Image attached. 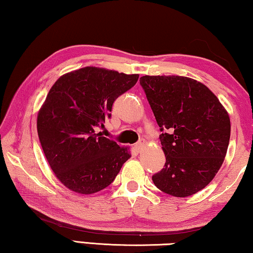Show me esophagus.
I'll return each mask as SVG.
<instances>
[{"label":"esophagus","mask_w":253,"mask_h":253,"mask_svg":"<svg viewBox=\"0 0 253 253\" xmlns=\"http://www.w3.org/2000/svg\"><path fill=\"white\" fill-rule=\"evenodd\" d=\"M144 145H145V140H140V142H138L135 145V148L138 152H140V151H142V148L144 147Z\"/></svg>","instance_id":"esophagus-1"}]
</instances>
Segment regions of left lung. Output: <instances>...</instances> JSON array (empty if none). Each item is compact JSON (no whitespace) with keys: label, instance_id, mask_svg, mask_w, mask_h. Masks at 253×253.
I'll use <instances>...</instances> for the list:
<instances>
[{"label":"left lung","instance_id":"1","mask_svg":"<svg viewBox=\"0 0 253 253\" xmlns=\"http://www.w3.org/2000/svg\"><path fill=\"white\" fill-rule=\"evenodd\" d=\"M161 130L165 168L153 175L157 188L176 198L195 194L212 181L228 151L231 124L217 97L182 76L139 79Z\"/></svg>","mask_w":253,"mask_h":253}]
</instances>
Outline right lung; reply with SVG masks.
<instances>
[{"label": "right lung", "mask_w": 253, "mask_h": 253, "mask_svg": "<svg viewBox=\"0 0 253 253\" xmlns=\"http://www.w3.org/2000/svg\"><path fill=\"white\" fill-rule=\"evenodd\" d=\"M139 75L84 67L55 81L37 117L44 156L60 182L79 194H93L114 182L130 152L96 134L110 118L114 101Z\"/></svg>", "instance_id": "obj_1"}]
</instances>
